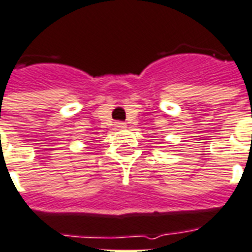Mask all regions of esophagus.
<instances>
[{
  "mask_svg": "<svg viewBox=\"0 0 252 252\" xmlns=\"http://www.w3.org/2000/svg\"><path fill=\"white\" fill-rule=\"evenodd\" d=\"M115 126H116V129H124V128H126V123L118 122L115 124Z\"/></svg>",
  "mask_w": 252,
  "mask_h": 252,
  "instance_id": "34e87169",
  "label": "esophagus"
}]
</instances>
